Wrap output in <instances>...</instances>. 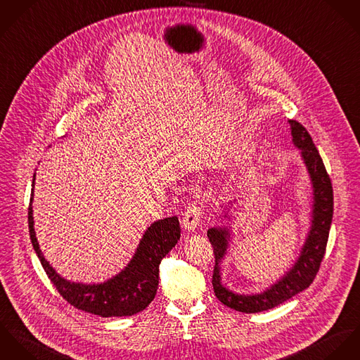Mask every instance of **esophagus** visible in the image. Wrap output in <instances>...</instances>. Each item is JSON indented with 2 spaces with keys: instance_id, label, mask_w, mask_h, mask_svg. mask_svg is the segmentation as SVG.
Segmentation results:
<instances>
[{
  "instance_id": "34e87169",
  "label": "esophagus",
  "mask_w": 360,
  "mask_h": 360,
  "mask_svg": "<svg viewBox=\"0 0 360 360\" xmlns=\"http://www.w3.org/2000/svg\"><path fill=\"white\" fill-rule=\"evenodd\" d=\"M200 218H201V205L198 201H193L188 205L182 217V226L188 231H195L199 226Z\"/></svg>"
}]
</instances>
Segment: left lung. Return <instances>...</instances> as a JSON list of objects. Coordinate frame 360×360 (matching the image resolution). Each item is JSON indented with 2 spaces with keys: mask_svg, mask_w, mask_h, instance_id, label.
<instances>
[{
  "mask_svg": "<svg viewBox=\"0 0 360 360\" xmlns=\"http://www.w3.org/2000/svg\"><path fill=\"white\" fill-rule=\"evenodd\" d=\"M288 124L291 127L294 145L301 149V155L307 164L314 185L312 226L294 268L269 290L261 294H235L221 284L219 275V262L225 255L228 247L229 232L221 228H212L207 232L215 255V266L212 274L214 292L224 305L244 314H257L272 309L284 301L290 300L295 294L301 292L302 290L308 288L316 278V274L319 272L320 264L326 252L334 205L331 179L307 128L295 120H288Z\"/></svg>",
  "mask_w": 360,
  "mask_h": 360,
  "instance_id": "left-lung-1",
  "label": "left lung"
}]
</instances>
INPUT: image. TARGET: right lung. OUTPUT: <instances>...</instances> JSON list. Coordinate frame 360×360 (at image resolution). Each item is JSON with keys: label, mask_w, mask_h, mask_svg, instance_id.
I'll use <instances>...</instances> for the list:
<instances>
[{"label": "right lung", "mask_w": 360, "mask_h": 360, "mask_svg": "<svg viewBox=\"0 0 360 360\" xmlns=\"http://www.w3.org/2000/svg\"><path fill=\"white\" fill-rule=\"evenodd\" d=\"M32 201L33 192L29 205V232L33 247L46 276L70 305L102 318L132 316L146 309L158 292L161 259L181 238L178 217L164 218L152 224L141 240L134 258L117 276L102 284H80L62 279L44 258L33 228Z\"/></svg>", "instance_id": "right-lung-1"}]
</instances>
